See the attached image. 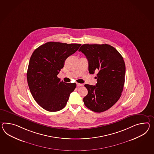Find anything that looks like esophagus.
<instances>
[{
  "instance_id": "obj_1",
  "label": "esophagus",
  "mask_w": 154,
  "mask_h": 154,
  "mask_svg": "<svg viewBox=\"0 0 154 154\" xmlns=\"http://www.w3.org/2000/svg\"><path fill=\"white\" fill-rule=\"evenodd\" d=\"M83 84H81V83H77V87H81L83 86Z\"/></svg>"
}]
</instances>
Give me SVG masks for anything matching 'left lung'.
Listing matches in <instances>:
<instances>
[{
  "label": "left lung",
  "mask_w": 154,
  "mask_h": 154,
  "mask_svg": "<svg viewBox=\"0 0 154 154\" xmlns=\"http://www.w3.org/2000/svg\"><path fill=\"white\" fill-rule=\"evenodd\" d=\"M88 61L90 74L98 72L96 86L85 85L88 94L84 104L96 112L105 111L119 100L124 88L125 64L124 58L112 46L104 45H83L79 50Z\"/></svg>",
  "instance_id": "left-lung-1"
}]
</instances>
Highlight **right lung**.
<instances>
[{"label":"right lung","mask_w":154,"mask_h":154,"mask_svg":"<svg viewBox=\"0 0 154 154\" xmlns=\"http://www.w3.org/2000/svg\"><path fill=\"white\" fill-rule=\"evenodd\" d=\"M81 45L49 42L32 53L26 73L27 82L34 100L43 109L56 112L66 106L76 84L61 81L57 75L65 60Z\"/></svg>","instance_id":"obj_1"}]
</instances>
